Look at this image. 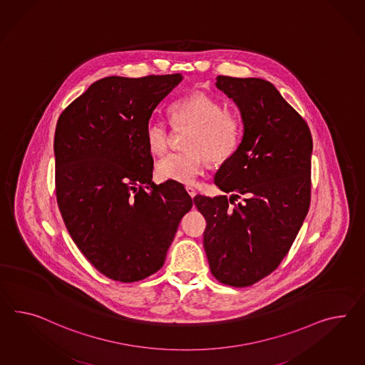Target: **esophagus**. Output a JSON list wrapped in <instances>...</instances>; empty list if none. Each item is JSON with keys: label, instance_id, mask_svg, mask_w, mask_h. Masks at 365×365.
<instances>
[{"label": "esophagus", "instance_id": "esophagus-1", "mask_svg": "<svg viewBox=\"0 0 365 365\" xmlns=\"http://www.w3.org/2000/svg\"><path fill=\"white\" fill-rule=\"evenodd\" d=\"M185 189H187V192L189 193V196L192 197V198H195V196H196V189L192 187H187Z\"/></svg>", "mask_w": 365, "mask_h": 365}]
</instances>
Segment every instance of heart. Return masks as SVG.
Returning <instances> with one entry per match:
<instances>
[{"label":"heart","instance_id":"heart-1","mask_svg":"<svg viewBox=\"0 0 365 365\" xmlns=\"http://www.w3.org/2000/svg\"><path fill=\"white\" fill-rule=\"evenodd\" d=\"M175 125L192 127L185 143L187 150L172 152L160 160L156 173L161 180L193 184L209 161L222 164L232 159L242 140L243 123L237 113H227L215 98L195 93L180 98L170 106ZM145 141L153 155H163L168 148L167 123L152 118L145 125Z\"/></svg>","mask_w":365,"mask_h":365}]
</instances>
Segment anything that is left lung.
<instances>
[{"mask_svg": "<svg viewBox=\"0 0 365 365\" xmlns=\"http://www.w3.org/2000/svg\"><path fill=\"white\" fill-rule=\"evenodd\" d=\"M215 86L241 111L242 141L215 173V185L232 197L198 195L195 204L207 224L213 277L247 287L277 270L309 213L312 138L270 82L218 75Z\"/></svg>", "mask_w": 365, "mask_h": 365, "instance_id": "obj_1", "label": "left lung"}]
</instances>
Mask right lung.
<instances>
[{
	"label": "right lung",
	"instance_id": "add662e5",
	"mask_svg": "<svg viewBox=\"0 0 365 365\" xmlns=\"http://www.w3.org/2000/svg\"><path fill=\"white\" fill-rule=\"evenodd\" d=\"M180 74L107 76L59 115L56 202L84 257L113 281L159 271L193 202L182 184L152 181L145 125Z\"/></svg>",
	"mask_w": 365,
	"mask_h": 365
}]
</instances>
